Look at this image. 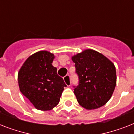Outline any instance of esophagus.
Here are the masks:
<instances>
[{
	"mask_svg": "<svg viewBox=\"0 0 134 134\" xmlns=\"http://www.w3.org/2000/svg\"><path fill=\"white\" fill-rule=\"evenodd\" d=\"M64 81L67 86H70L71 85V78L69 75H66L64 77Z\"/></svg>",
	"mask_w": 134,
	"mask_h": 134,
	"instance_id": "1",
	"label": "esophagus"
}]
</instances>
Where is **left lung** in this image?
Masks as SVG:
<instances>
[{
	"label": "left lung",
	"mask_w": 134,
	"mask_h": 134,
	"mask_svg": "<svg viewBox=\"0 0 134 134\" xmlns=\"http://www.w3.org/2000/svg\"><path fill=\"white\" fill-rule=\"evenodd\" d=\"M79 85L74 92L79 104L87 110L102 107L110 99L116 86L114 64L102 53L87 49L72 57Z\"/></svg>",
	"instance_id": "8db88e82"
}]
</instances>
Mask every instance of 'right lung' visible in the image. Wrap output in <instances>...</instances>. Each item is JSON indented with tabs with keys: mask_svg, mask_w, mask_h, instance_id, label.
I'll return each instance as SVG.
<instances>
[{
	"mask_svg": "<svg viewBox=\"0 0 134 134\" xmlns=\"http://www.w3.org/2000/svg\"><path fill=\"white\" fill-rule=\"evenodd\" d=\"M54 55L46 51L28 58L18 73L20 91L38 110H49L60 102L66 84L52 65Z\"/></svg>",
	"mask_w": 134,
	"mask_h": 134,
	"instance_id": "1",
	"label": "right lung"
}]
</instances>
